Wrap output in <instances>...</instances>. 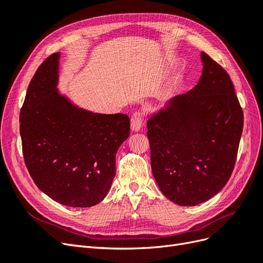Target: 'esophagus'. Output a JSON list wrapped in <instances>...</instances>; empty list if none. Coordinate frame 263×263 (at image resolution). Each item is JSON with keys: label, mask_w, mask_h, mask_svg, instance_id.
<instances>
[{"label": "esophagus", "mask_w": 263, "mask_h": 263, "mask_svg": "<svg viewBox=\"0 0 263 263\" xmlns=\"http://www.w3.org/2000/svg\"><path fill=\"white\" fill-rule=\"evenodd\" d=\"M142 121H144V114L141 112H136L134 113L132 118H130V123H132V129L134 132H138L141 127Z\"/></svg>", "instance_id": "obj_1"}]
</instances>
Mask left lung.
Listing matches in <instances>:
<instances>
[{"label": "left lung", "mask_w": 263, "mask_h": 263, "mask_svg": "<svg viewBox=\"0 0 263 263\" xmlns=\"http://www.w3.org/2000/svg\"><path fill=\"white\" fill-rule=\"evenodd\" d=\"M200 81L147 122L151 170L163 195L182 206L210 200L234 170L243 113L226 71L201 52Z\"/></svg>", "instance_id": "8db88e82"}]
</instances>
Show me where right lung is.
<instances>
[{
  "mask_svg": "<svg viewBox=\"0 0 263 263\" xmlns=\"http://www.w3.org/2000/svg\"><path fill=\"white\" fill-rule=\"evenodd\" d=\"M60 52L49 55L28 85L20 114L23 155L38 189L71 208H91L106 196L115 157L130 130L125 114L78 107L57 89Z\"/></svg>",
  "mask_w": 263,
  "mask_h": 263,
  "instance_id": "1",
  "label": "right lung"
}]
</instances>
